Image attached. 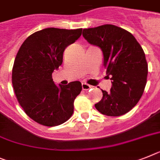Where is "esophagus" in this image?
Segmentation results:
<instances>
[{"label": "esophagus", "instance_id": "34e87169", "mask_svg": "<svg viewBox=\"0 0 160 160\" xmlns=\"http://www.w3.org/2000/svg\"><path fill=\"white\" fill-rule=\"evenodd\" d=\"M91 88H92V86L89 85V84H86V83H82V88L84 90H88V89H90Z\"/></svg>", "mask_w": 160, "mask_h": 160}]
</instances>
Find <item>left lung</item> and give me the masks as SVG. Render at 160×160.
<instances>
[{
  "mask_svg": "<svg viewBox=\"0 0 160 160\" xmlns=\"http://www.w3.org/2000/svg\"><path fill=\"white\" fill-rule=\"evenodd\" d=\"M89 44L103 53V65L111 76V90H102L96 109L108 116L128 113L142 98L147 80L148 64L140 44L128 31L111 24L83 30Z\"/></svg>",
  "mask_w": 160,
  "mask_h": 160,
  "instance_id": "obj_1",
  "label": "left lung"
}]
</instances>
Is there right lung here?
Returning a JSON list of instances; mask_svg holds the SVG:
<instances>
[{
	"mask_svg": "<svg viewBox=\"0 0 160 160\" xmlns=\"http://www.w3.org/2000/svg\"><path fill=\"white\" fill-rule=\"evenodd\" d=\"M81 33L82 28H45L29 36L18 49L12 84L25 113L40 124L59 125L73 114L74 101L82 90L81 83L73 81L57 86L52 73L62 63L66 48Z\"/></svg>",
	"mask_w": 160,
	"mask_h": 160,
	"instance_id": "obj_1",
	"label": "right lung"
}]
</instances>
